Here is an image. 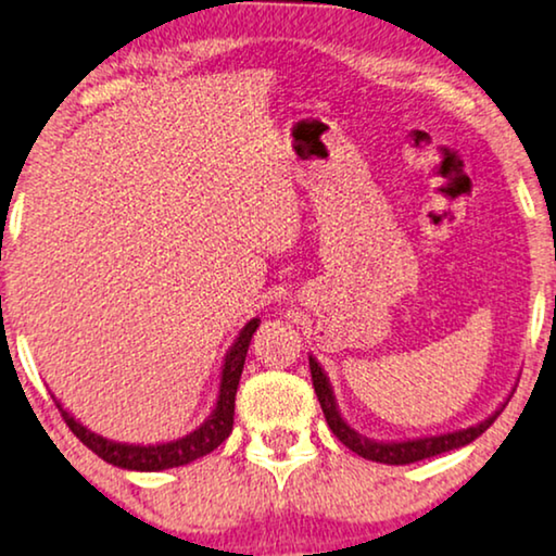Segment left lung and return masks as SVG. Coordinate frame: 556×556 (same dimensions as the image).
Masks as SVG:
<instances>
[{"label":"left lung","instance_id":"8db88e82","mask_svg":"<svg viewBox=\"0 0 556 556\" xmlns=\"http://www.w3.org/2000/svg\"><path fill=\"white\" fill-rule=\"evenodd\" d=\"M309 374H313V387H315L317 402H320V406H323V414H325V419H328V427L332 429V434H336V438L343 442L348 450H353L355 455L366 457V460H374V463H387V465H409V463L425 460V457H434V455L450 453V450L470 445L472 440H478L480 434H483L485 429L493 425L495 417L503 412V406L508 404V399H506V402H503L498 409L491 414V417L478 421V425H472L468 429H455V432L434 434V438L379 442V440H368V438H364V434H358L343 417H340L330 379L325 376L323 366L315 361V355H309Z\"/></svg>","mask_w":556,"mask_h":556}]
</instances>
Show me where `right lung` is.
I'll use <instances>...</instances> for the list:
<instances>
[{
  "mask_svg": "<svg viewBox=\"0 0 556 556\" xmlns=\"http://www.w3.org/2000/svg\"><path fill=\"white\" fill-rule=\"evenodd\" d=\"M258 317L243 325L239 338L233 340V345L228 348L224 368H220V383H218V399L208 419L201 427L192 429L190 434H185L180 440L173 442H160V445H129V442H116L106 440L101 434L91 432V429L80 425L68 409H63V404L55 399L58 412L63 414L65 425L71 427V432L84 442V445L116 468L124 470H139V472H157L167 468H180L198 457L208 455L224 442L233 429V402H236V389H239V379L243 371V361H247V351L251 338L258 328Z\"/></svg>",
  "mask_w": 556,
  "mask_h": 556,
  "instance_id": "obj_1",
  "label": "right lung"
}]
</instances>
